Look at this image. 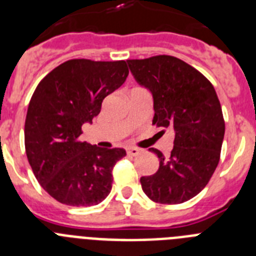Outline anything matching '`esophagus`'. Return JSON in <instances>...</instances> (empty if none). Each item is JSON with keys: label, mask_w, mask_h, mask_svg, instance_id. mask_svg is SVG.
I'll use <instances>...</instances> for the list:
<instances>
[{"label": "esophagus", "mask_w": 256, "mask_h": 256, "mask_svg": "<svg viewBox=\"0 0 256 256\" xmlns=\"http://www.w3.org/2000/svg\"><path fill=\"white\" fill-rule=\"evenodd\" d=\"M140 152H141V150H140V148H126V154H128V155H130V156H137Z\"/></svg>", "instance_id": "esophagus-1"}]
</instances>
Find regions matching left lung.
Instances as JSON below:
<instances>
[{"label": "left lung", "mask_w": 256, "mask_h": 256, "mask_svg": "<svg viewBox=\"0 0 256 256\" xmlns=\"http://www.w3.org/2000/svg\"><path fill=\"white\" fill-rule=\"evenodd\" d=\"M136 80L152 94V124L174 132V146L159 169L141 177L144 192L159 204H180L208 184L220 158L224 119L212 83L180 58L168 55L126 60Z\"/></svg>", "instance_id": "left-lung-1"}]
</instances>
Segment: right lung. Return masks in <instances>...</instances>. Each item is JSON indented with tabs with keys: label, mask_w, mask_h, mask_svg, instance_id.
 Instances as JSON below:
<instances>
[{
	"label": "right lung",
	"mask_w": 256,
	"mask_h": 256,
	"mask_svg": "<svg viewBox=\"0 0 256 256\" xmlns=\"http://www.w3.org/2000/svg\"><path fill=\"white\" fill-rule=\"evenodd\" d=\"M128 73L123 60L74 58L50 72L36 88L24 130L26 158L42 188L61 204L92 206L112 191V168L126 150L92 146L79 136Z\"/></svg>",
	"instance_id": "add662e5"
}]
</instances>
